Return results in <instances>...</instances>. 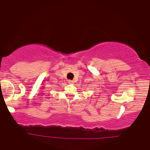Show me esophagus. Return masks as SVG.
<instances>
[{"mask_svg":"<svg viewBox=\"0 0 150 150\" xmlns=\"http://www.w3.org/2000/svg\"><path fill=\"white\" fill-rule=\"evenodd\" d=\"M69 83V84H71V83H74V81H71V80H68V81H67Z\"/></svg>","mask_w":150,"mask_h":150,"instance_id":"obj_1","label":"esophagus"}]
</instances>
